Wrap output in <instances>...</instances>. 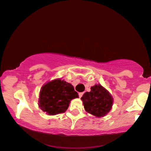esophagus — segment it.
<instances>
[{"label":"esophagus","mask_w":151,"mask_h":151,"mask_svg":"<svg viewBox=\"0 0 151 151\" xmlns=\"http://www.w3.org/2000/svg\"><path fill=\"white\" fill-rule=\"evenodd\" d=\"M83 94H84V93H79V97H83Z\"/></svg>","instance_id":"esophagus-1"}]
</instances>
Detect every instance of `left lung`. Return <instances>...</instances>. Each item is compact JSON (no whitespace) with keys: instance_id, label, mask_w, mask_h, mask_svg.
Returning <instances> with one entry per match:
<instances>
[{"instance_id":"obj_1","label":"left lung","mask_w":151,"mask_h":151,"mask_svg":"<svg viewBox=\"0 0 151 151\" xmlns=\"http://www.w3.org/2000/svg\"><path fill=\"white\" fill-rule=\"evenodd\" d=\"M81 100L86 111L97 117L105 116L110 111L113 103L111 95L101 85L92 87L91 91L86 92Z\"/></svg>"}]
</instances>
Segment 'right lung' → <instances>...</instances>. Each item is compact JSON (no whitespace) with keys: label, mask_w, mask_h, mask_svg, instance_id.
<instances>
[{"label":"right lung","mask_w":151,"mask_h":151,"mask_svg":"<svg viewBox=\"0 0 151 151\" xmlns=\"http://www.w3.org/2000/svg\"><path fill=\"white\" fill-rule=\"evenodd\" d=\"M78 97L73 86L63 80L57 79L47 83L40 91L39 105L49 115L63 113L68 109L70 100Z\"/></svg>","instance_id":"add662e5"}]
</instances>
